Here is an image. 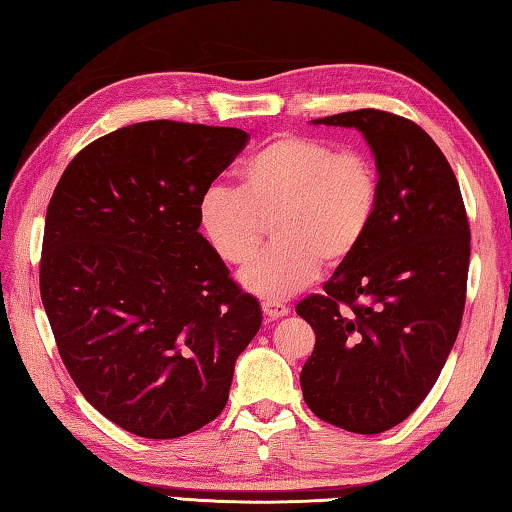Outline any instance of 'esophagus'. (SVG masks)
<instances>
[{
  "mask_svg": "<svg viewBox=\"0 0 512 512\" xmlns=\"http://www.w3.org/2000/svg\"><path fill=\"white\" fill-rule=\"evenodd\" d=\"M263 311H265V316L269 320H278V318H283V316L289 314V307L283 305V302H278V300H265Z\"/></svg>",
  "mask_w": 512,
  "mask_h": 512,
  "instance_id": "34e87169",
  "label": "esophagus"
}]
</instances>
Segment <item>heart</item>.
<instances>
[{
    "mask_svg": "<svg viewBox=\"0 0 512 512\" xmlns=\"http://www.w3.org/2000/svg\"><path fill=\"white\" fill-rule=\"evenodd\" d=\"M380 207V176L364 152H338L307 134H278L249 156L241 187L212 183L198 198L207 243L229 265H247L271 223V245L243 271L263 298H289L358 252Z\"/></svg>",
    "mask_w": 512,
    "mask_h": 512,
    "instance_id": "obj_1",
    "label": "heart"
}]
</instances>
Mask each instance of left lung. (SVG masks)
Returning <instances> with one entry per match:
<instances>
[{
  "mask_svg": "<svg viewBox=\"0 0 512 512\" xmlns=\"http://www.w3.org/2000/svg\"><path fill=\"white\" fill-rule=\"evenodd\" d=\"M314 123L364 134L380 207L325 294L298 302L316 333L302 398L320 420L375 435L406 420L440 378L462 325L471 227L451 165L417 123L373 108Z\"/></svg>",
  "mask_w": 512,
  "mask_h": 512,
  "instance_id": "obj_1",
  "label": "left lung"
}]
</instances>
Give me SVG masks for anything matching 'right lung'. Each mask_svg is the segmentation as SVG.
Wrapping results in <instances>:
<instances>
[{
	"instance_id": "obj_1",
	"label": "right lung",
	"mask_w": 512,
	"mask_h": 512,
	"mask_svg": "<svg viewBox=\"0 0 512 512\" xmlns=\"http://www.w3.org/2000/svg\"><path fill=\"white\" fill-rule=\"evenodd\" d=\"M249 134L143 121L86 145L46 212L39 289L59 356L95 409L148 440L221 415L260 329L198 232V198Z\"/></svg>"
}]
</instances>
